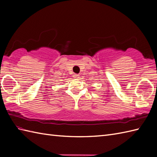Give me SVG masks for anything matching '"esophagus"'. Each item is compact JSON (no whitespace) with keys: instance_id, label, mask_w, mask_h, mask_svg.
Listing matches in <instances>:
<instances>
[{"instance_id":"esophagus-1","label":"esophagus","mask_w":157,"mask_h":157,"mask_svg":"<svg viewBox=\"0 0 157 157\" xmlns=\"http://www.w3.org/2000/svg\"><path fill=\"white\" fill-rule=\"evenodd\" d=\"M73 78H75V79H78V78H79V75H78V74H75H75L73 75Z\"/></svg>"}]
</instances>
